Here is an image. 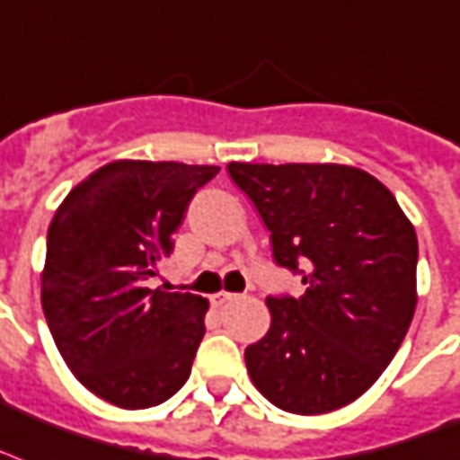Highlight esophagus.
<instances>
[{
    "instance_id": "1",
    "label": "esophagus",
    "mask_w": 460,
    "mask_h": 460,
    "mask_svg": "<svg viewBox=\"0 0 460 460\" xmlns=\"http://www.w3.org/2000/svg\"><path fill=\"white\" fill-rule=\"evenodd\" d=\"M234 296H236V294H231V292H217V294H212V306L215 308H219V306H224V304H226V301H231L234 299Z\"/></svg>"
}]
</instances>
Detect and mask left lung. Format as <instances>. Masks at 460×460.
<instances>
[{
    "label": "left lung",
    "instance_id": "left-lung-1",
    "mask_svg": "<svg viewBox=\"0 0 460 460\" xmlns=\"http://www.w3.org/2000/svg\"><path fill=\"white\" fill-rule=\"evenodd\" d=\"M282 268L306 292L270 296V331L245 347L251 381L272 405L321 415L367 394L405 340L417 306V234L394 192L345 164H243Z\"/></svg>",
    "mask_w": 460,
    "mask_h": 460
}]
</instances>
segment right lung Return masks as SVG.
Wrapping results in <instances>:
<instances>
[{
  "label": "right lung",
  "instance_id": "right-lung-1",
  "mask_svg": "<svg viewBox=\"0 0 460 460\" xmlns=\"http://www.w3.org/2000/svg\"><path fill=\"white\" fill-rule=\"evenodd\" d=\"M219 166L118 159L69 190L48 229L40 301L76 381L125 410L188 381L209 301L149 289L198 188Z\"/></svg>",
  "mask_w": 460,
  "mask_h": 460
}]
</instances>
